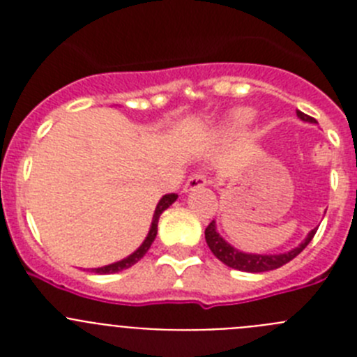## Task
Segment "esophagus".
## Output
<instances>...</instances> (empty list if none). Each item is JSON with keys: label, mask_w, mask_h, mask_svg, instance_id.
Returning a JSON list of instances; mask_svg holds the SVG:
<instances>
[{"label": "esophagus", "mask_w": 357, "mask_h": 357, "mask_svg": "<svg viewBox=\"0 0 357 357\" xmlns=\"http://www.w3.org/2000/svg\"><path fill=\"white\" fill-rule=\"evenodd\" d=\"M206 184H207V176L204 175V173H195V175L189 176L188 182H185L184 193H188V191H195V189L198 188H204Z\"/></svg>", "instance_id": "obj_1"}]
</instances>
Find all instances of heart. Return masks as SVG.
I'll list each match as a JSON object with an SVG mask.
<instances>
[{
	"label": "heart",
	"mask_w": 357,
	"mask_h": 357,
	"mask_svg": "<svg viewBox=\"0 0 357 357\" xmlns=\"http://www.w3.org/2000/svg\"><path fill=\"white\" fill-rule=\"evenodd\" d=\"M254 119V112L250 109H238L230 118V125L236 128H245Z\"/></svg>",
	"instance_id": "b5f03b06"
}]
</instances>
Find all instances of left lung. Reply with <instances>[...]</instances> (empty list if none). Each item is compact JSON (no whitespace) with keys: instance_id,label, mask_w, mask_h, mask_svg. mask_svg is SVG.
<instances>
[{"instance_id":"1","label":"left lung","mask_w":357,"mask_h":357,"mask_svg":"<svg viewBox=\"0 0 357 357\" xmlns=\"http://www.w3.org/2000/svg\"><path fill=\"white\" fill-rule=\"evenodd\" d=\"M296 116H298L302 121L317 123V119L304 114L301 110H296ZM314 234H317V229L311 230L307 234V238H305L298 247L293 248V250L289 252H284V254H247V252H241L238 250V248L232 247V245H229L222 236L218 234L216 222L213 220L206 229V241L207 245H209L211 252H213L223 264H227V266L234 268V270H241V272L261 273L270 272V270H275V268L284 266L286 263H289L293 257H296V255L301 254V252L307 247Z\"/></svg>"}]
</instances>
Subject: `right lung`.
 I'll return each mask as SVG.
<instances>
[{
	"mask_svg": "<svg viewBox=\"0 0 357 357\" xmlns=\"http://www.w3.org/2000/svg\"><path fill=\"white\" fill-rule=\"evenodd\" d=\"M176 198H178V195H175V193L164 195V197L160 198L159 204H157V207H155V213H153V220H151L150 232H148V236H146V239L143 241V245H141V247L137 248L134 254H130L128 257H125V259L118 261V263L107 264V266H102V268H93V272L100 273V275H105V273H116V272H121V270H127V268L134 266L137 261L143 259V255L146 254L148 248L151 247V243H153V239H155V236H157V223H159L160 214H162V211L168 209V207L172 206Z\"/></svg>",
	"mask_w": 357,
	"mask_h": 357,
	"instance_id": "right-lung-1",
	"label": "right lung"
}]
</instances>
